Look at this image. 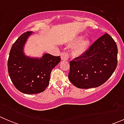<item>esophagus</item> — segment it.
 Returning a JSON list of instances; mask_svg holds the SVG:
<instances>
[{
  "mask_svg": "<svg viewBox=\"0 0 124 124\" xmlns=\"http://www.w3.org/2000/svg\"><path fill=\"white\" fill-rule=\"evenodd\" d=\"M61 59H62V61H68L70 56H69V54H68V53H67V52H64V53H62V54H61Z\"/></svg>",
  "mask_w": 124,
  "mask_h": 124,
  "instance_id": "esophagus-1",
  "label": "esophagus"
}]
</instances>
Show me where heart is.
Returning <instances> with one entry per match:
<instances>
[{
    "label": "heart",
    "instance_id": "heart-1",
    "mask_svg": "<svg viewBox=\"0 0 124 124\" xmlns=\"http://www.w3.org/2000/svg\"><path fill=\"white\" fill-rule=\"evenodd\" d=\"M82 38V37L79 36L76 38L73 41L71 42V44L74 45L77 44V42L78 43L76 45L73 50V53L76 56H80L82 55L85 52H86V50L87 49L89 45L90 41L87 39H84L81 41V39ZM80 42H79V41Z\"/></svg>",
    "mask_w": 124,
    "mask_h": 124
}]
</instances>
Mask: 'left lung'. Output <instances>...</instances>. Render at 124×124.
Masks as SVG:
<instances>
[{
	"instance_id": "1",
	"label": "left lung",
	"mask_w": 124,
	"mask_h": 124,
	"mask_svg": "<svg viewBox=\"0 0 124 124\" xmlns=\"http://www.w3.org/2000/svg\"><path fill=\"white\" fill-rule=\"evenodd\" d=\"M117 55L115 41L105 33L88 50L70 61L68 78L78 88L89 89L102 85L116 70Z\"/></svg>"
}]
</instances>
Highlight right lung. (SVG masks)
Segmentation results:
<instances>
[{"label": "right lung", "instance_id": "right-lung-1", "mask_svg": "<svg viewBox=\"0 0 124 124\" xmlns=\"http://www.w3.org/2000/svg\"><path fill=\"white\" fill-rule=\"evenodd\" d=\"M32 32L23 33L13 44L8 61L9 76L15 87L26 94L43 92L49 85L52 70L61 61L60 56L46 53L42 57H31L24 47Z\"/></svg>", "mask_w": 124, "mask_h": 124}]
</instances>
